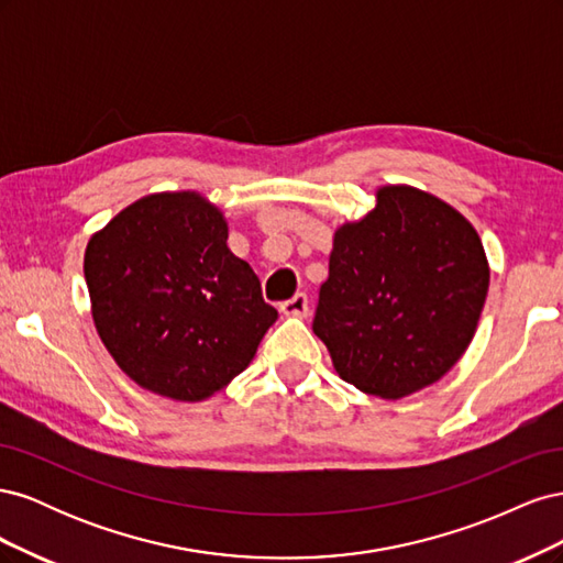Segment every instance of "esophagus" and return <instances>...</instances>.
<instances>
[{
  "label": "esophagus",
  "mask_w": 563,
  "mask_h": 563,
  "mask_svg": "<svg viewBox=\"0 0 563 563\" xmlns=\"http://www.w3.org/2000/svg\"><path fill=\"white\" fill-rule=\"evenodd\" d=\"M279 310L286 314V317H305L310 310V302H308V296L305 294H296L294 298H288L279 305Z\"/></svg>",
  "instance_id": "esophagus-1"
}]
</instances>
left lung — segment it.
I'll return each mask as SVG.
<instances>
[{
    "instance_id": "1",
    "label": "left lung",
    "mask_w": 563,
    "mask_h": 563,
    "mask_svg": "<svg viewBox=\"0 0 563 563\" xmlns=\"http://www.w3.org/2000/svg\"><path fill=\"white\" fill-rule=\"evenodd\" d=\"M488 277L465 216L416 187L387 185L366 218L335 230L312 329L345 383L401 399L465 354Z\"/></svg>"
}]
</instances>
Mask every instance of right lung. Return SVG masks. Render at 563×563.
Masks as SVG:
<instances>
[{
  "label": "right lung",
  "mask_w": 563,
  "mask_h": 563,
  "mask_svg": "<svg viewBox=\"0 0 563 563\" xmlns=\"http://www.w3.org/2000/svg\"><path fill=\"white\" fill-rule=\"evenodd\" d=\"M84 279L100 340L141 387L201 401L251 364L277 310L228 249V223L197 192L133 201L96 232Z\"/></svg>",
  "instance_id": "right-lung-1"
}]
</instances>
